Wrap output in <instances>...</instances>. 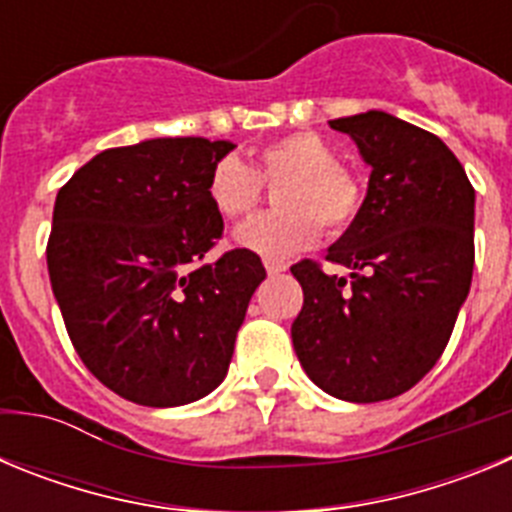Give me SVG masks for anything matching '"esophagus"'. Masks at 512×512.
<instances>
[{
	"label": "esophagus",
	"mask_w": 512,
	"mask_h": 512,
	"mask_svg": "<svg viewBox=\"0 0 512 512\" xmlns=\"http://www.w3.org/2000/svg\"><path fill=\"white\" fill-rule=\"evenodd\" d=\"M266 271H269V277H277V274L287 271V264L284 261H266Z\"/></svg>",
	"instance_id": "esophagus-1"
}]
</instances>
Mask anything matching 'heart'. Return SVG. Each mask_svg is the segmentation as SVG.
Returning <instances> with one entry per match:
<instances>
[{"instance_id": "heart-1", "label": "heart", "mask_w": 512, "mask_h": 512, "mask_svg": "<svg viewBox=\"0 0 512 512\" xmlns=\"http://www.w3.org/2000/svg\"><path fill=\"white\" fill-rule=\"evenodd\" d=\"M285 184L277 207L235 230V243L264 259H287L318 241L320 228L338 235L361 210V184L354 171L338 164L336 148L318 133H289L271 140L251 166L235 156L220 158L207 176V197L228 220L251 215L264 184Z\"/></svg>"}]
</instances>
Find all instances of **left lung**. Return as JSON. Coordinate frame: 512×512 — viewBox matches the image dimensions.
I'll use <instances>...</instances> for the list:
<instances>
[{
    "mask_svg": "<svg viewBox=\"0 0 512 512\" xmlns=\"http://www.w3.org/2000/svg\"><path fill=\"white\" fill-rule=\"evenodd\" d=\"M372 166L364 205L325 261L302 259L292 343L307 377L338 400L408 392L449 343L474 269V187L441 138L387 112L330 120Z\"/></svg>",
    "mask_w": 512,
    "mask_h": 512,
    "instance_id": "8db88e82",
    "label": "left lung"
}]
</instances>
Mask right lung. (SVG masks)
I'll return each mask as SVG.
<instances>
[{"mask_svg":"<svg viewBox=\"0 0 512 512\" xmlns=\"http://www.w3.org/2000/svg\"><path fill=\"white\" fill-rule=\"evenodd\" d=\"M228 140L153 138L107 148L58 189L48 274L76 354L146 408L210 395L228 374L261 259L223 235L207 176Z\"/></svg>","mask_w":512,"mask_h":512,"instance_id":"add662e5","label":"right lung"}]
</instances>
